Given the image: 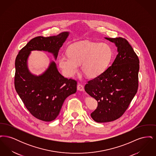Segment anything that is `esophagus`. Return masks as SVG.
I'll list each match as a JSON object with an SVG mask.
<instances>
[{"label":"esophagus","mask_w":156,"mask_h":156,"mask_svg":"<svg viewBox=\"0 0 156 156\" xmlns=\"http://www.w3.org/2000/svg\"><path fill=\"white\" fill-rule=\"evenodd\" d=\"M77 89L80 91H83L84 90V87L81 84L78 83V85H77Z\"/></svg>","instance_id":"1"}]
</instances>
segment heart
I'll use <instances>...</instances> for the list:
<instances>
[{
  "instance_id": "heart-1",
  "label": "heart",
  "mask_w": 156,
  "mask_h": 156,
  "mask_svg": "<svg viewBox=\"0 0 156 156\" xmlns=\"http://www.w3.org/2000/svg\"><path fill=\"white\" fill-rule=\"evenodd\" d=\"M68 55L59 57L58 64L67 76H73L81 65L82 73L89 78L102 74L109 66L112 58L111 46L105 43L83 42L71 45Z\"/></svg>"
}]
</instances>
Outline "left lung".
<instances>
[{"instance_id": "8db88e82", "label": "left lung", "mask_w": 156, "mask_h": 156, "mask_svg": "<svg viewBox=\"0 0 156 156\" xmlns=\"http://www.w3.org/2000/svg\"><path fill=\"white\" fill-rule=\"evenodd\" d=\"M105 38L115 44L118 54L111 67L85 86L86 92L98 101L96 110L90 114L98 123L119 118L138 88L139 59L132 46L122 37Z\"/></svg>"}]
</instances>
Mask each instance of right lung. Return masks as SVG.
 <instances>
[{"label": "right lung", "mask_w": 156, "mask_h": 156, "mask_svg": "<svg viewBox=\"0 0 156 156\" xmlns=\"http://www.w3.org/2000/svg\"><path fill=\"white\" fill-rule=\"evenodd\" d=\"M64 31L57 36H38L31 40L19 51L15 61V87L31 114L37 119L51 122L59 115L65 99L76 91V82L61 74L54 61L41 74H34L28 67L32 51L52 54L57 59L60 48L69 36Z\"/></svg>", "instance_id": "obj_1"}]
</instances>
